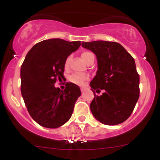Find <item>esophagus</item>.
<instances>
[{"instance_id":"1","label":"esophagus","mask_w":160,"mask_h":160,"mask_svg":"<svg viewBox=\"0 0 160 160\" xmlns=\"http://www.w3.org/2000/svg\"><path fill=\"white\" fill-rule=\"evenodd\" d=\"M80 90H81V92H83L84 90H85V88L81 87V88H80Z\"/></svg>"}]
</instances>
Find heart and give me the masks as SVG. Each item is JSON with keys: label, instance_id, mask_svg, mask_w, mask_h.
Wrapping results in <instances>:
<instances>
[{"label": "heart", "instance_id": "b5f03b06", "mask_svg": "<svg viewBox=\"0 0 160 160\" xmlns=\"http://www.w3.org/2000/svg\"><path fill=\"white\" fill-rule=\"evenodd\" d=\"M81 57L86 64L89 63V62L92 61V60L93 59L95 60L94 54H93L92 52H89V51H83V52L81 53ZM71 59V56H69L67 58H66L65 62V68H67L69 66ZM88 79H89V76H88L87 74H72L71 77H70L69 80L71 82H74L75 84L82 85V84L84 83V82H85L86 80H88Z\"/></svg>", "mask_w": 160, "mask_h": 160}]
</instances>
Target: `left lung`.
<instances>
[{
	"mask_svg": "<svg viewBox=\"0 0 160 160\" xmlns=\"http://www.w3.org/2000/svg\"><path fill=\"white\" fill-rule=\"evenodd\" d=\"M82 47L94 52L98 61V71L90 82L94 93L92 113L103 124L122 123L132 113L140 93L133 57L117 42H82ZM95 90L104 92L98 97Z\"/></svg>",
	"mask_w": 160,
	"mask_h": 160,
	"instance_id": "obj_1",
	"label": "left lung"
}]
</instances>
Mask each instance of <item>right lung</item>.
Returning <instances> with one entry per match:
<instances>
[{
  "instance_id": "obj_1",
  "label": "right lung",
  "mask_w": 160,
  "mask_h": 160,
  "mask_svg": "<svg viewBox=\"0 0 160 160\" xmlns=\"http://www.w3.org/2000/svg\"><path fill=\"white\" fill-rule=\"evenodd\" d=\"M80 45V41L58 38L43 40L29 50L22 65V95L29 114L43 127H59L72 115L81 95L80 87L67 82L61 90L54 84L65 78L66 58Z\"/></svg>"
}]
</instances>
